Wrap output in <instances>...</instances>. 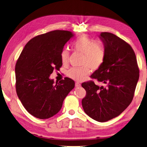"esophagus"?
Here are the masks:
<instances>
[{
    "instance_id": "34e87169",
    "label": "esophagus",
    "mask_w": 147,
    "mask_h": 147,
    "mask_svg": "<svg viewBox=\"0 0 147 147\" xmlns=\"http://www.w3.org/2000/svg\"><path fill=\"white\" fill-rule=\"evenodd\" d=\"M75 86H76V87H79V86H81V84H79V82H76Z\"/></svg>"
}]
</instances>
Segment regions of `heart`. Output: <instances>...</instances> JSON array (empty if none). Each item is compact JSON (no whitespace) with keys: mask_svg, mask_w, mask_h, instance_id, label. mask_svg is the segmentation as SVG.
I'll list each match as a JSON object with an SVG mask.
<instances>
[{"mask_svg":"<svg viewBox=\"0 0 147 147\" xmlns=\"http://www.w3.org/2000/svg\"><path fill=\"white\" fill-rule=\"evenodd\" d=\"M72 47L77 52L84 53L82 65L79 68H71L67 71L69 78L76 81H82L85 76L92 70L98 69L105 61L106 56L105 48L101 43L94 42L86 35H82L76 39L72 43ZM69 52L68 49H64L61 53V59L63 64H67L68 62Z\"/></svg>","mask_w":147,"mask_h":147,"instance_id":"obj_1","label":"heart"}]
</instances>
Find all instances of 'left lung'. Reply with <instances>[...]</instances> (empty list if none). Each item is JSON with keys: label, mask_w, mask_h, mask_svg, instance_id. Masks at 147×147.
Instances as JSON below:
<instances>
[{"label": "left lung", "mask_w": 147, "mask_h": 147, "mask_svg": "<svg viewBox=\"0 0 147 147\" xmlns=\"http://www.w3.org/2000/svg\"><path fill=\"white\" fill-rule=\"evenodd\" d=\"M99 38L105 48V59L91 78L107 86L92 81L83 83L86 95L82 104L89 117L103 123L119 115L131 103L139 71L135 53L128 43L109 32H101Z\"/></svg>", "instance_id": "left-lung-1"}]
</instances>
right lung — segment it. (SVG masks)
Segmentation results:
<instances>
[{"instance_id": "1", "label": "right lung", "mask_w": 147, "mask_h": 147, "mask_svg": "<svg viewBox=\"0 0 147 147\" xmlns=\"http://www.w3.org/2000/svg\"><path fill=\"white\" fill-rule=\"evenodd\" d=\"M74 36L56 30L38 35L24 46L16 65V92L26 111L34 117L47 119L58 113L63 101L74 88L72 79L56 82L50 78L62 66L61 53Z\"/></svg>"}]
</instances>
